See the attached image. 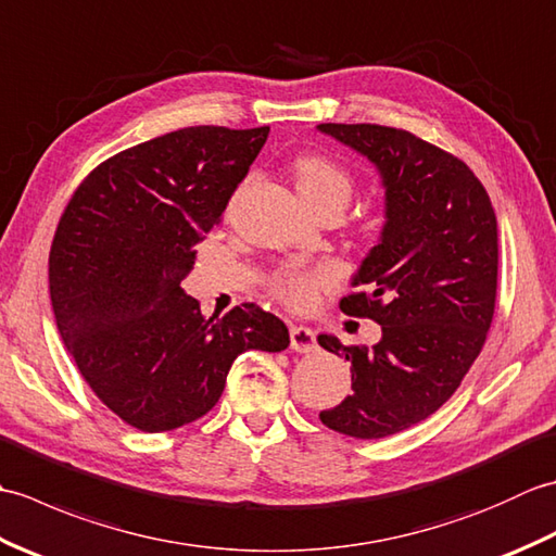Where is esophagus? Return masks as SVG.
Masks as SVG:
<instances>
[{"label":"esophagus","instance_id":"34e87169","mask_svg":"<svg viewBox=\"0 0 556 556\" xmlns=\"http://www.w3.org/2000/svg\"><path fill=\"white\" fill-rule=\"evenodd\" d=\"M291 349L299 353H311L317 349V339L311 327L305 325H293L291 327Z\"/></svg>","mask_w":556,"mask_h":556}]
</instances>
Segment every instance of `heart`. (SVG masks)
Wrapping results in <instances>:
<instances>
[{
    "label": "heart",
    "mask_w": 556,
    "mask_h": 556,
    "mask_svg": "<svg viewBox=\"0 0 556 556\" xmlns=\"http://www.w3.org/2000/svg\"><path fill=\"white\" fill-rule=\"evenodd\" d=\"M293 179L299 193L311 207L341 205L346 207L353 195V179L344 167L325 155H303L293 164ZM334 285L332 269L287 267L271 277V291L291 308L305 311L315 305L317 293Z\"/></svg>",
    "instance_id": "obj_1"
}]
</instances>
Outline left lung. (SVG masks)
<instances>
[{"label": "left lung", "mask_w": 556, "mask_h": 556, "mask_svg": "<svg viewBox=\"0 0 556 556\" xmlns=\"http://www.w3.org/2000/svg\"><path fill=\"white\" fill-rule=\"evenodd\" d=\"M380 174L384 224L341 311L382 325L372 349L317 344L351 361L353 392L320 420L380 440L410 428L452 396L485 344L497 299V217L458 157L401 128L320 124Z\"/></svg>", "instance_id": "left-lung-1"}]
</instances>
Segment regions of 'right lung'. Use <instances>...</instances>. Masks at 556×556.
<instances>
[{
    "label": "right lung",
    "instance_id": "add662e5",
    "mask_svg": "<svg viewBox=\"0 0 556 556\" xmlns=\"http://www.w3.org/2000/svg\"><path fill=\"white\" fill-rule=\"evenodd\" d=\"M267 134L191 126L146 140L92 169L59 219L56 329L83 380L138 430L203 418L239 353L289 346L287 325L260 305L205 317L181 289Z\"/></svg>",
    "mask_w": 556,
    "mask_h": 556
}]
</instances>
